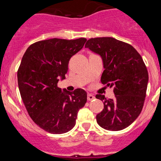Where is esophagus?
Returning <instances> with one entry per match:
<instances>
[{"label":"esophagus","mask_w":161,"mask_h":161,"mask_svg":"<svg viewBox=\"0 0 161 161\" xmlns=\"http://www.w3.org/2000/svg\"><path fill=\"white\" fill-rule=\"evenodd\" d=\"M87 98L89 101H92L93 99H95V96L92 94H88Z\"/></svg>","instance_id":"34e87169"}]
</instances>
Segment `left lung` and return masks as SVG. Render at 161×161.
I'll return each mask as SVG.
<instances>
[{
	"label": "left lung",
	"instance_id": "8db88e82",
	"mask_svg": "<svg viewBox=\"0 0 161 161\" xmlns=\"http://www.w3.org/2000/svg\"><path fill=\"white\" fill-rule=\"evenodd\" d=\"M85 47L101 56L105 69L101 82L114 93L113 99L95 95L104 103L97 123L108 130L125 129L138 117L145 100L148 72L142 57L131 45L113 37L91 38Z\"/></svg>",
	"mask_w": 161,
	"mask_h": 161
}]
</instances>
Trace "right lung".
<instances>
[{
	"instance_id": "1",
	"label": "right lung",
	"mask_w": 161,
	"mask_h": 161,
	"mask_svg": "<svg viewBox=\"0 0 161 161\" xmlns=\"http://www.w3.org/2000/svg\"><path fill=\"white\" fill-rule=\"evenodd\" d=\"M86 42V38L41 40L30 46L23 56L17 71L21 98L32 120L49 133L72 129L78 112L86 103L85 90L62 92L57 86L59 79L66 78L69 59Z\"/></svg>"
}]
</instances>
